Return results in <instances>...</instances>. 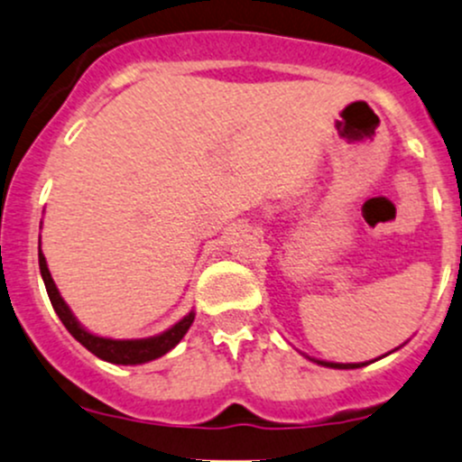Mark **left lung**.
Here are the masks:
<instances>
[{
	"instance_id": "left-lung-1",
	"label": "left lung",
	"mask_w": 462,
	"mask_h": 462,
	"mask_svg": "<svg viewBox=\"0 0 462 462\" xmlns=\"http://www.w3.org/2000/svg\"><path fill=\"white\" fill-rule=\"evenodd\" d=\"M325 367H341V370H354V367H363L365 363H325V361H317Z\"/></svg>"
}]
</instances>
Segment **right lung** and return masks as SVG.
I'll use <instances>...</instances> for the list:
<instances>
[{
  "instance_id": "1",
  "label": "right lung",
  "mask_w": 462,
  "mask_h": 462,
  "mask_svg": "<svg viewBox=\"0 0 462 462\" xmlns=\"http://www.w3.org/2000/svg\"><path fill=\"white\" fill-rule=\"evenodd\" d=\"M39 270H42V279L46 283V292L48 299H51L52 308H55L57 317L61 319V323L66 325L68 332L77 338L88 352L95 354V356L104 358L108 363H116V365H139V363H148L154 361V358L163 356V354L170 352L190 329L192 320H194V312L188 314L186 319L179 320L177 325L168 329V332L159 334V337L152 338H139V341H113V338H101L95 337V334L86 332L77 319L72 317V312L68 310V305L64 303L60 292L55 288V281H52L51 272H48L46 259H43L42 250H39Z\"/></svg>"
}]
</instances>
